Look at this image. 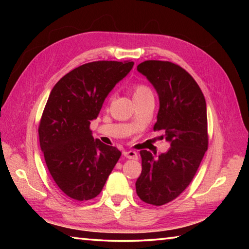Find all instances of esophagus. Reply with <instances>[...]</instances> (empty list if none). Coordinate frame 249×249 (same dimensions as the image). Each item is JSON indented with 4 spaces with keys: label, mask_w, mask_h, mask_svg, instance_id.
I'll return each mask as SVG.
<instances>
[{
    "label": "esophagus",
    "mask_w": 249,
    "mask_h": 249,
    "mask_svg": "<svg viewBox=\"0 0 249 249\" xmlns=\"http://www.w3.org/2000/svg\"><path fill=\"white\" fill-rule=\"evenodd\" d=\"M123 155L125 156L126 158H129V159H137L138 158L137 153H136V151H134V150H124Z\"/></svg>",
    "instance_id": "esophagus-1"
}]
</instances>
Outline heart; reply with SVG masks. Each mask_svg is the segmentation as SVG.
I'll return each mask as SVG.
<instances>
[{
  "mask_svg": "<svg viewBox=\"0 0 249 249\" xmlns=\"http://www.w3.org/2000/svg\"><path fill=\"white\" fill-rule=\"evenodd\" d=\"M148 93H151V91L148 87L145 86V84H135V86L133 87L134 99L138 98V96L148 94Z\"/></svg>",
  "mask_w": 249,
  "mask_h": 249,
  "instance_id": "b5f03b06",
  "label": "heart"
}]
</instances>
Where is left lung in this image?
<instances>
[{
    "label": "left lung",
    "instance_id": "left-lung-1",
    "mask_svg": "<svg viewBox=\"0 0 249 249\" xmlns=\"http://www.w3.org/2000/svg\"><path fill=\"white\" fill-rule=\"evenodd\" d=\"M137 70L157 91L159 111L154 130H165L170 148L158 157L141 151L142 174L136 192L142 201L160 206L185 190L208 150L206 103L196 80L178 65L147 60Z\"/></svg>",
    "mask_w": 249,
    "mask_h": 249
}]
</instances>
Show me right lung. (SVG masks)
Instances as JSON below:
<instances>
[{"instance_id": "1", "label": "right lung", "mask_w": 249, "mask_h": 249, "mask_svg": "<svg viewBox=\"0 0 249 249\" xmlns=\"http://www.w3.org/2000/svg\"><path fill=\"white\" fill-rule=\"evenodd\" d=\"M133 61H93L71 70L54 84L41 115V151L53 179L77 201L100 195L122 153L94 140L90 124L105 98L127 75Z\"/></svg>"}]
</instances>
